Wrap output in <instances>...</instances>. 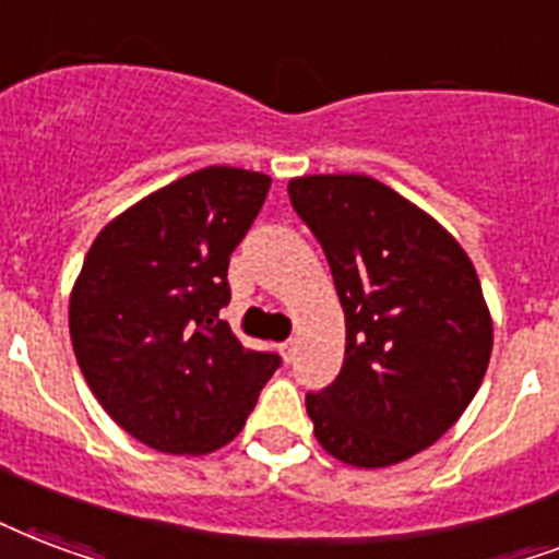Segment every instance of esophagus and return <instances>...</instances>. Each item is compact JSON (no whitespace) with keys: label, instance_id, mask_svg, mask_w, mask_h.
<instances>
[{"label":"esophagus","instance_id":"1","mask_svg":"<svg viewBox=\"0 0 559 559\" xmlns=\"http://www.w3.org/2000/svg\"><path fill=\"white\" fill-rule=\"evenodd\" d=\"M278 352H281V357H284V364H293V357H296V343H293V340H287V343H281Z\"/></svg>","mask_w":559,"mask_h":559}]
</instances>
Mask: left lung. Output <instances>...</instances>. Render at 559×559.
<instances>
[{"instance_id":"1","label":"left lung","mask_w":559,"mask_h":559,"mask_svg":"<svg viewBox=\"0 0 559 559\" xmlns=\"http://www.w3.org/2000/svg\"><path fill=\"white\" fill-rule=\"evenodd\" d=\"M346 313L336 381L308 395L319 445L357 468L440 440L478 393L492 317L478 272L431 213L369 176L289 178Z\"/></svg>"}]
</instances>
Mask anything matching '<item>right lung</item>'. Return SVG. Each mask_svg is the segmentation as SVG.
<instances>
[{"mask_svg":"<svg viewBox=\"0 0 559 559\" xmlns=\"http://www.w3.org/2000/svg\"><path fill=\"white\" fill-rule=\"evenodd\" d=\"M272 178L204 166L114 216L70 293L84 381L119 428L164 454H211L242 431L278 357L251 352L219 308L228 261Z\"/></svg>","mask_w":559,"mask_h":559,"instance_id":"obj_1","label":"right lung"}]
</instances>
